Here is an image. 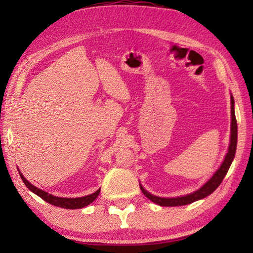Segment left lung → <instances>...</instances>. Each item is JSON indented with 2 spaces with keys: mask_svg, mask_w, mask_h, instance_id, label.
Returning a JSON list of instances; mask_svg holds the SVG:
<instances>
[{
  "mask_svg": "<svg viewBox=\"0 0 253 253\" xmlns=\"http://www.w3.org/2000/svg\"><path fill=\"white\" fill-rule=\"evenodd\" d=\"M231 138H230V146L229 151L226 153L225 158L223 163H222L220 169L214 173L213 176L209 179V181L204 184V185L200 188V190L193 192V193L184 195V196H178V198H160V196H155L147 192L145 188L142 186V184H139V187L144 195L149 199L152 202L156 203L161 207H179V205H186L195 202V201L207 198L208 195L213 193L214 191L219 187L220 184L223 181L224 176L228 173V170L231 166V163H232L235 151H237V140H238V125H237V119H235V114H234V99L233 96L231 95Z\"/></svg>",
  "mask_w": 253,
  "mask_h": 253,
  "instance_id": "8db88e82",
  "label": "left lung"
}]
</instances>
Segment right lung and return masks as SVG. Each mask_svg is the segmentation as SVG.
<instances>
[{
    "label": "right lung",
    "instance_id": "right-lung-1",
    "mask_svg": "<svg viewBox=\"0 0 253 253\" xmlns=\"http://www.w3.org/2000/svg\"><path fill=\"white\" fill-rule=\"evenodd\" d=\"M21 178H22L23 183L25 184V186H27L30 191L33 192L34 194H37L38 196H40L42 200H44L45 202H48L50 204L54 205V207H59V208H63V209H81V208H84L89 205L90 203H92L93 201L96 200V198L100 193V188L99 190H97L95 193L92 194H89L87 196H83V198H76V199H68V198H58V196H53L49 193H46V192L40 190V188L36 187L34 185H32L31 183H30L27 178H25L22 173L19 172Z\"/></svg>",
    "mask_w": 253,
    "mask_h": 253
}]
</instances>
